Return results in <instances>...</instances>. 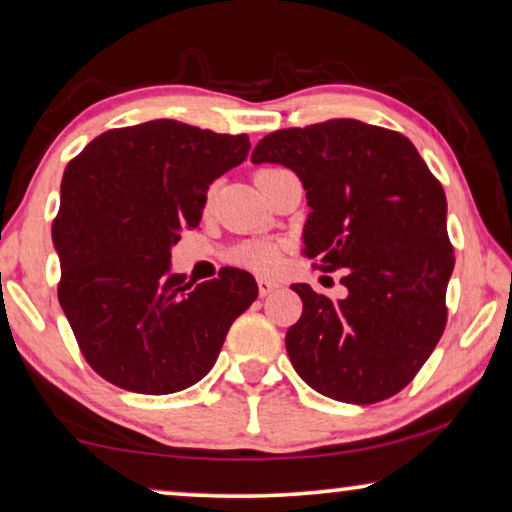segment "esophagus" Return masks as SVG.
Returning <instances> with one entry per match:
<instances>
[{
  "label": "esophagus",
  "mask_w": 512,
  "mask_h": 512,
  "mask_svg": "<svg viewBox=\"0 0 512 512\" xmlns=\"http://www.w3.org/2000/svg\"><path fill=\"white\" fill-rule=\"evenodd\" d=\"M279 288L277 281H270V279H258V295L261 298H268L270 293H274Z\"/></svg>",
  "instance_id": "1"
}]
</instances>
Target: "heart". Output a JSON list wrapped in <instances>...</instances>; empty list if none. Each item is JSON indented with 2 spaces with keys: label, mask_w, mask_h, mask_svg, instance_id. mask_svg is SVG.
Listing matches in <instances>:
<instances>
[{
  "label": "heart",
  "mask_w": 512,
  "mask_h": 512,
  "mask_svg": "<svg viewBox=\"0 0 512 512\" xmlns=\"http://www.w3.org/2000/svg\"><path fill=\"white\" fill-rule=\"evenodd\" d=\"M233 258L244 268L261 274H274L281 268V249L274 242H249L235 251Z\"/></svg>",
  "instance_id": "1"
}]
</instances>
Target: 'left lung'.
Instances as JSON below:
<instances>
[{
    "mask_svg": "<svg viewBox=\"0 0 512 512\" xmlns=\"http://www.w3.org/2000/svg\"><path fill=\"white\" fill-rule=\"evenodd\" d=\"M254 164L291 168L307 191L302 254L342 268L348 295L291 288L300 321L286 351L300 379L346 404H376L406 388L446 328L455 268L446 194L402 133L328 120L265 136Z\"/></svg>",
    "mask_w": 512,
    "mask_h": 512,
    "instance_id": "1",
    "label": "left lung"
}]
</instances>
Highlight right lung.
Listing matches in <instances>:
<instances>
[{
  "label": "right lung",
  "mask_w": 512,
  "mask_h": 512,
  "mask_svg": "<svg viewBox=\"0 0 512 512\" xmlns=\"http://www.w3.org/2000/svg\"><path fill=\"white\" fill-rule=\"evenodd\" d=\"M249 147L244 133L152 120L101 133L66 166L53 224L59 305L85 360L117 388L170 395L198 383L258 298L238 268L203 284L170 270L210 184Z\"/></svg>",
  "instance_id": "1"
}]
</instances>
